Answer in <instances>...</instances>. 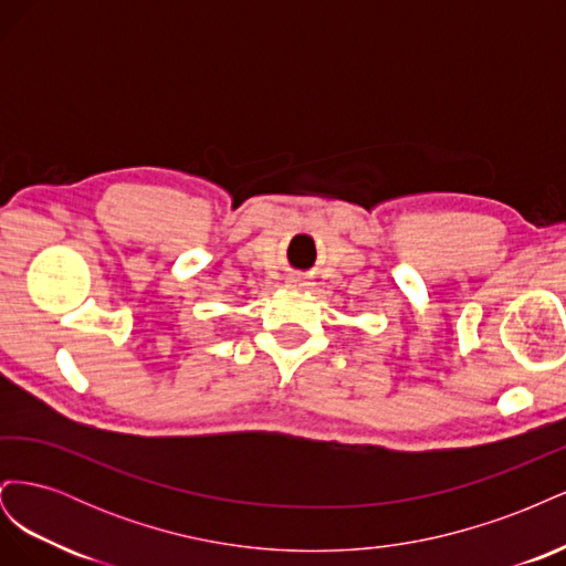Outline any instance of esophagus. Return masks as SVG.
I'll return each mask as SVG.
<instances>
[{
    "instance_id": "1",
    "label": "esophagus",
    "mask_w": 566,
    "mask_h": 566,
    "mask_svg": "<svg viewBox=\"0 0 566 566\" xmlns=\"http://www.w3.org/2000/svg\"><path fill=\"white\" fill-rule=\"evenodd\" d=\"M287 287H306V285H310V283H306V279L304 276H300V273H293V276H287Z\"/></svg>"
}]
</instances>
